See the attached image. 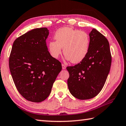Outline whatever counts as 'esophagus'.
<instances>
[{
  "instance_id": "esophagus-1",
  "label": "esophagus",
  "mask_w": 126,
  "mask_h": 126,
  "mask_svg": "<svg viewBox=\"0 0 126 126\" xmlns=\"http://www.w3.org/2000/svg\"><path fill=\"white\" fill-rule=\"evenodd\" d=\"M62 68H63V70H65L66 69V66L64 65V64H62Z\"/></svg>"
}]
</instances>
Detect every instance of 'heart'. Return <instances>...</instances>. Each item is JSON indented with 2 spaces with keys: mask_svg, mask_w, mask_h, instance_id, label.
Segmentation results:
<instances>
[{
  "mask_svg": "<svg viewBox=\"0 0 126 126\" xmlns=\"http://www.w3.org/2000/svg\"><path fill=\"white\" fill-rule=\"evenodd\" d=\"M54 38L56 41L49 42V51L54 58H58L62 53V48L65 58L72 63L81 62L86 57L89 51L90 37L86 32L63 27L56 31Z\"/></svg>",
  "mask_w": 126,
  "mask_h": 126,
  "instance_id": "b5f03b06",
  "label": "heart"
}]
</instances>
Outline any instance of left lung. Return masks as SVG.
Instances as JSON below:
<instances>
[{
  "instance_id": "obj_1",
  "label": "left lung",
  "mask_w": 126,
  "mask_h": 126,
  "mask_svg": "<svg viewBox=\"0 0 126 126\" xmlns=\"http://www.w3.org/2000/svg\"><path fill=\"white\" fill-rule=\"evenodd\" d=\"M90 47L86 57L79 63L67 67L69 91L76 98H94L103 88L110 72L111 55L108 39L95 28L89 34Z\"/></svg>"
}]
</instances>
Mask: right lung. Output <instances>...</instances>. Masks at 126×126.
Returning a JSON list of instances; mask_svg holds the SVG:
<instances>
[{"mask_svg": "<svg viewBox=\"0 0 126 126\" xmlns=\"http://www.w3.org/2000/svg\"><path fill=\"white\" fill-rule=\"evenodd\" d=\"M47 28H35L14 41L9 68L17 91L28 101L40 103L49 96L62 70L61 63L48 51Z\"/></svg>", "mask_w": 126, "mask_h": 126, "instance_id": "obj_1", "label": "right lung"}]
</instances>
